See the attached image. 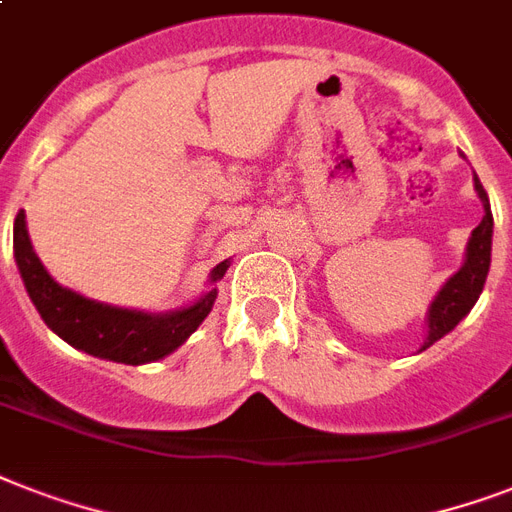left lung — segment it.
Segmentation results:
<instances>
[{"instance_id":"8db88e82","label":"left lung","mask_w":512,"mask_h":512,"mask_svg":"<svg viewBox=\"0 0 512 512\" xmlns=\"http://www.w3.org/2000/svg\"><path fill=\"white\" fill-rule=\"evenodd\" d=\"M473 185L481 204H484V217L481 223L473 228L465 247V260H462L460 271L452 273L444 281V287L438 289V295L433 297V303L428 305V316H425V327L428 335L422 348H430L433 342L449 335L457 324L470 313V308L478 303V297L484 292L486 276H489V265H492V233H494V220H492V207H489V196H486L484 185L473 172Z\"/></svg>"}]
</instances>
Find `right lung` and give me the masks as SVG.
<instances>
[{
  "label": "right lung",
  "mask_w": 512,
  "mask_h": 512,
  "mask_svg": "<svg viewBox=\"0 0 512 512\" xmlns=\"http://www.w3.org/2000/svg\"><path fill=\"white\" fill-rule=\"evenodd\" d=\"M12 252L31 303L60 340L95 358L130 366L151 364L180 348L209 316L217 300V281L223 279L231 265V260L217 263L209 271V289L191 305L175 311L148 313L90 300L58 284L31 247L23 209L15 217V228H12Z\"/></svg>",
  "instance_id": "1"
}]
</instances>
